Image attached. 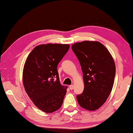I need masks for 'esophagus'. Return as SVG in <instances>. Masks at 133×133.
I'll use <instances>...</instances> for the list:
<instances>
[{"label":"esophagus","mask_w":133,"mask_h":133,"mask_svg":"<svg viewBox=\"0 0 133 133\" xmlns=\"http://www.w3.org/2000/svg\"><path fill=\"white\" fill-rule=\"evenodd\" d=\"M69 88H70V89L71 90H73V88H74V85H70V86H69Z\"/></svg>","instance_id":"1"}]
</instances>
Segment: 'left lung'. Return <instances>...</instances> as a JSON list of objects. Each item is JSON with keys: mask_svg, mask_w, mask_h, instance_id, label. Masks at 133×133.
I'll use <instances>...</instances> for the list:
<instances>
[{"mask_svg": "<svg viewBox=\"0 0 133 133\" xmlns=\"http://www.w3.org/2000/svg\"><path fill=\"white\" fill-rule=\"evenodd\" d=\"M83 72L84 90L77 96L80 106L94 111L103 105L111 92L116 75L115 63L104 45L83 41L72 45Z\"/></svg>", "mask_w": 133, "mask_h": 133, "instance_id": "8db88e82", "label": "left lung"}]
</instances>
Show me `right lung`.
Returning <instances> with one entry per match:
<instances>
[{"label":"right lung","instance_id":"add662e5","mask_svg":"<svg viewBox=\"0 0 133 133\" xmlns=\"http://www.w3.org/2000/svg\"><path fill=\"white\" fill-rule=\"evenodd\" d=\"M68 44L40 45L29 54L23 71L25 90L34 104L50 113L61 108L67 87L61 85L57 65L68 52Z\"/></svg>","mask_w":133,"mask_h":133}]
</instances>
